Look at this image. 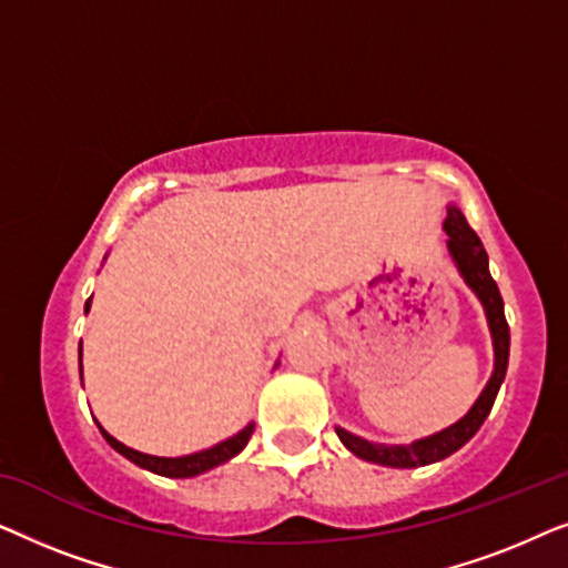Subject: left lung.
I'll use <instances>...</instances> for the list:
<instances>
[{"instance_id":"left-lung-1","label":"left lung","mask_w":568,"mask_h":568,"mask_svg":"<svg viewBox=\"0 0 568 568\" xmlns=\"http://www.w3.org/2000/svg\"><path fill=\"white\" fill-rule=\"evenodd\" d=\"M445 230L449 235V243H447L449 253H453L457 268H460L465 282L473 286V292L478 294L486 307L488 325H491V336H494V352H496L494 375L488 379L486 390L480 393L476 406L468 410V416H463L460 422L453 424L445 432L434 434V437L414 442V445H375V442H367L362 437H354V434H348L344 429H336L338 439L344 442L356 457H362V460L390 465V468H418V465L437 463L442 457L457 453V449H460L465 442L480 429V424L486 422V416L491 414L496 393H499L504 375H507L509 325H507V317H504V300L499 294V286H496L491 274H488V255L484 251V245H480L476 232L470 230V224L463 216L460 209L455 206L449 209Z\"/></svg>"}]
</instances>
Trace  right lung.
<instances>
[{"mask_svg":"<svg viewBox=\"0 0 568 568\" xmlns=\"http://www.w3.org/2000/svg\"><path fill=\"white\" fill-rule=\"evenodd\" d=\"M84 310H90V300ZM80 359H82V344H80ZM82 367V364H80ZM255 426L247 424L243 432L235 434V437L222 442V445H216L212 449H204V453H196V455H185V457H154V455H144V453H136V449H131L126 445H121L119 439H113L111 434L105 429H100V434L108 439V445H111L115 453H121L123 457H129L131 463L142 465V468L152 470V473H160V476H170V478H191V476H199V473H204L209 468H216L220 463H227L230 457H235L240 449L247 445V439H251Z\"/></svg>","mask_w":568,"mask_h":568,"instance_id":"right-lung-1","label":"right lung"}]
</instances>
